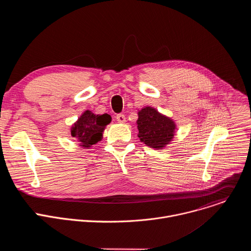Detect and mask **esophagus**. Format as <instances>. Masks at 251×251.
Here are the masks:
<instances>
[{"instance_id":"1","label":"esophagus","mask_w":251,"mask_h":251,"mask_svg":"<svg viewBox=\"0 0 251 251\" xmlns=\"http://www.w3.org/2000/svg\"><path fill=\"white\" fill-rule=\"evenodd\" d=\"M116 119L119 123H124L126 121V118H125V115L124 114H118L116 116Z\"/></svg>"}]
</instances>
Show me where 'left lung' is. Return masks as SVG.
Wrapping results in <instances>:
<instances>
[{"label":"left lung","instance_id":"obj_1","mask_svg":"<svg viewBox=\"0 0 251 251\" xmlns=\"http://www.w3.org/2000/svg\"><path fill=\"white\" fill-rule=\"evenodd\" d=\"M137 128L140 141L150 148L161 150L169 145L174 138L176 124L150 106L139 110Z\"/></svg>","mask_w":251,"mask_h":251}]
</instances>
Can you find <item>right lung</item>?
<instances>
[{
    "mask_svg": "<svg viewBox=\"0 0 251 251\" xmlns=\"http://www.w3.org/2000/svg\"><path fill=\"white\" fill-rule=\"evenodd\" d=\"M111 122V116L108 114H94L86 110L71 127V136L80 142L83 148H90L102 139L103 131Z\"/></svg>",
    "mask_w": 251,
    "mask_h": 251,
    "instance_id": "right-lung-1",
    "label": "right lung"
}]
</instances>
